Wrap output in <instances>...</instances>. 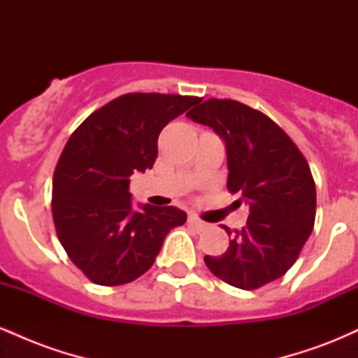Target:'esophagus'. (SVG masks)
<instances>
[{
    "label": "esophagus",
    "instance_id": "obj_1",
    "mask_svg": "<svg viewBox=\"0 0 358 358\" xmlns=\"http://www.w3.org/2000/svg\"><path fill=\"white\" fill-rule=\"evenodd\" d=\"M188 224H190L192 227H195L196 231H205V229L208 227L207 222L200 220L199 217H195V215H188Z\"/></svg>",
    "mask_w": 358,
    "mask_h": 358
}]
</instances>
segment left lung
<instances>
[{
  "mask_svg": "<svg viewBox=\"0 0 358 358\" xmlns=\"http://www.w3.org/2000/svg\"><path fill=\"white\" fill-rule=\"evenodd\" d=\"M187 117L210 126L227 148V190L249 203L248 224L207 268L227 285L257 289L296 262L316 215L315 180L306 158L285 131L239 101L207 99Z\"/></svg>",
  "mask_w": 358,
  "mask_h": 358,
  "instance_id": "8db88e82",
  "label": "left lung"
}]
</instances>
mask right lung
Listing matches in <instances>:
<instances>
[{"instance_id": "add662e5", "label": "right lung", "mask_w": 358, "mask_h": 358, "mask_svg": "<svg viewBox=\"0 0 358 358\" xmlns=\"http://www.w3.org/2000/svg\"><path fill=\"white\" fill-rule=\"evenodd\" d=\"M200 97L131 92L94 110L69 138L52 187L57 237L90 281L119 286L153 266L166 234L183 225L175 207L133 210L129 176L151 170L158 136Z\"/></svg>"}]
</instances>
